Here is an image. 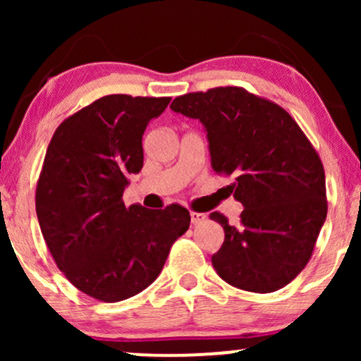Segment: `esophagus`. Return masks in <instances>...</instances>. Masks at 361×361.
Instances as JSON below:
<instances>
[{"label": "esophagus", "instance_id": "esophagus-1", "mask_svg": "<svg viewBox=\"0 0 361 361\" xmlns=\"http://www.w3.org/2000/svg\"><path fill=\"white\" fill-rule=\"evenodd\" d=\"M190 217H192V224L193 226H197V224L204 222L207 219L205 214H200V212H190Z\"/></svg>", "mask_w": 361, "mask_h": 361}]
</instances>
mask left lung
Listing matches in <instances>:
<instances>
[{
  "label": "left lung",
  "mask_w": 361,
  "mask_h": 361,
  "mask_svg": "<svg viewBox=\"0 0 361 361\" xmlns=\"http://www.w3.org/2000/svg\"><path fill=\"white\" fill-rule=\"evenodd\" d=\"M171 109L204 123L212 169L234 178L227 188L244 205L238 226L210 214L226 233L215 271L247 292L283 288L309 263L327 215L317 151L287 110L239 86L181 94Z\"/></svg>",
  "instance_id": "obj_1"
}]
</instances>
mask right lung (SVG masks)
<instances>
[{"instance_id":"obj_1","label":"right lung","mask_w":361,"mask_h":361,"mask_svg":"<svg viewBox=\"0 0 361 361\" xmlns=\"http://www.w3.org/2000/svg\"><path fill=\"white\" fill-rule=\"evenodd\" d=\"M169 97L106 94L54 132L35 190L40 231L57 268L86 295L120 302L157 279L190 212L122 200L144 164L142 135Z\"/></svg>"}]
</instances>
